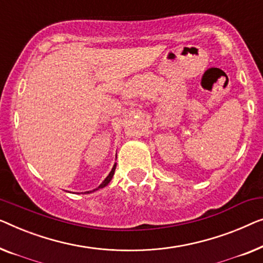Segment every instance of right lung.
Here are the masks:
<instances>
[{
    "instance_id": "1",
    "label": "right lung",
    "mask_w": 263,
    "mask_h": 263,
    "mask_svg": "<svg viewBox=\"0 0 263 263\" xmlns=\"http://www.w3.org/2000/svg\"><path fill=\"white\" fill-rule=\"evenodd\" d=\"M116 167H117V164H114V167L112 168V170H110V173L108 174V176L106 177L105 181H103V182H102L101 184H100V186H99L98 188H96V190H99V188H103V187L107 186V184L109 183V181L112 180V177H113V174H114V170H116ZM96 190H94V191H96ZM87 193H89V192H87Z\"/></svg>"
}]
</instances>
